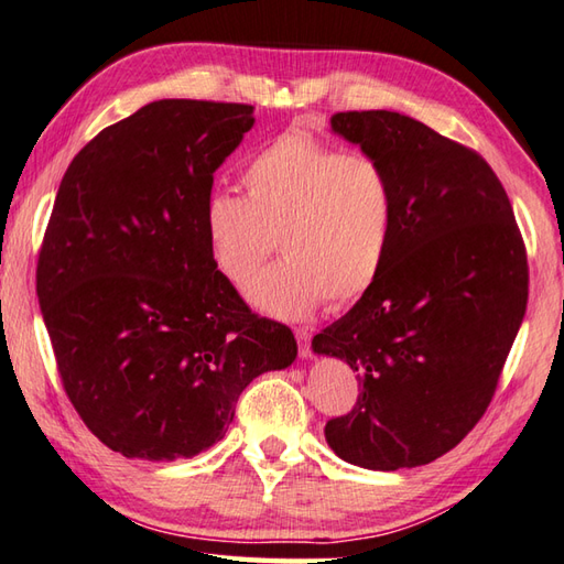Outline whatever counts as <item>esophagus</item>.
I'll return each mask as SVG.
<instances>
[{
  "label": "esophagus",
  "mask_w": 564,
  "mask_h": 564,
  "mask_svg": "<svg viewBox=\"0 0 564 564\" xmlns=\"http://www.w3.org/2000/svg\"><path fill=\"white\" fill-rule=\"evenodd\" d=\"M294 336L299 340V355H302V358H312V330L302 326L294 330Z\"/></svg>",
  "instance_id": "1"
}]
</instances>
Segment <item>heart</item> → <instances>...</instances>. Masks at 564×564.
Wrapping results in <instances>:
<instances>
[{
	"label": "heart",
	"mask_w": 564,
	"mask_h": 564,
	"mask_svg": "<svg viewBox=\"0 0 564 564\" xmlns=\"http://www.w3.org/2000/svg\"><path fill=\"white\" fill-rule=\"evenodd\" d=\"M243 194H206L202 224L224 278L246 284L274 248L282 260L248 286L250 302L304 318L324 302L350 304L382 272L394 234V182L367 153L299 131L274 135L243 170Z\"/></svg>",
	"instance_id": "b5f03b06"
}]
</instances>
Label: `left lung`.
<instances>
[{
    "instance_id": "8db88e82",
    "label": "left lung",
    "mask_w": 564,
    "mask_h": 564,
    "mask_svg": "<svg viewBox=\"0 0 564 564\" xmlns=\"http://www.w3.org/2000/svg\"><path fill=\"white\" fill-rule=\"evenodd\" d=\"M333 131L394 182L382 272L350 312L314 336L350 365L360 397L326 423L346 463L394 473L429 465L485 416L528 304V258L489 163L397 111H340Z\"/></svg>"
}]
</instances>
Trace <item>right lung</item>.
Wrapping results in <instances>:
<instances>
[{
  "mask_svg": "<svg viewBox=\"0 0 564 564\" xmlns=\"http://www.w3.org/2000/svg\"><path fill=\"white\" fill-rule=\"evenodd\" d=\"M252 107L160 99L99 131L57 189L36 294L67 399L123 457H194L231 426L294 333L250 312L206 243L214 172Z\"/></svg>",
  "mask_w": 564,
  "mask_h": 564,
  "instance_id": "add662e5",
  "label": "right lung"
}]
</instances>
